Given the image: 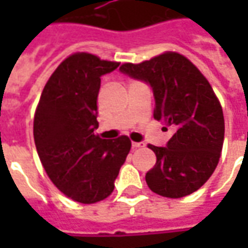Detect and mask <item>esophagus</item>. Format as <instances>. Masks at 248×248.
<instances>
[{
	"instance_id": "34e87169",
	"label": "esophagus",
	"mask_w": 248,
	"mask_h": 248,
	"mask_svg": "<svg viewBox=\"0 0 248 248\" xmlns=\"http://www.w3.org/2000/svg\"><path fill=\"white\" fill-rule=\"evenodd\" d=\"M139 148H145V143H143V142H132V149Z\"/></svg>"
}]
</instances>
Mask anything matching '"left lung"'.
Returning <instances> with one entry per match:
<instances>
[{"instance_id":"obj_1","label":"left lung","mask_w":248,"mask_h":248,"mask_svg":"<svg viewBox=\"0 0 248 248\" xmlns=\"http://www.w3.org/2000/svg\"><path fill=\"white\" fill-rule=\"evenodd\" d=\"M120 72L150 85L155 119L175 131L166 148L149 145L157 157L145 176L150 190L171 199L196 192L213 175L224 145V113L210 82L176 52L124 63Z\"/></svg>"}]
</instances>
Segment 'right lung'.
I'll list each match as a JSON object with an SVG mask.
<instances>
[{"mask_svg": "<svg viewBox=\"0 0 248 248\" xmlns=\"http://www.w3.org/2000/svg\"><path fill=\"white\" fill-rule=\"evenodd\" d=\"M120 63L91 53L64 59L44 87L34 116L37 153L53 185L67 197L92 204L114 189L131 140L95 135L100 77Z\"/></svg>", "mask_w": 248, "mask_h": 248, "instance_id": "1", "label": "right lung"}]
</instances>
